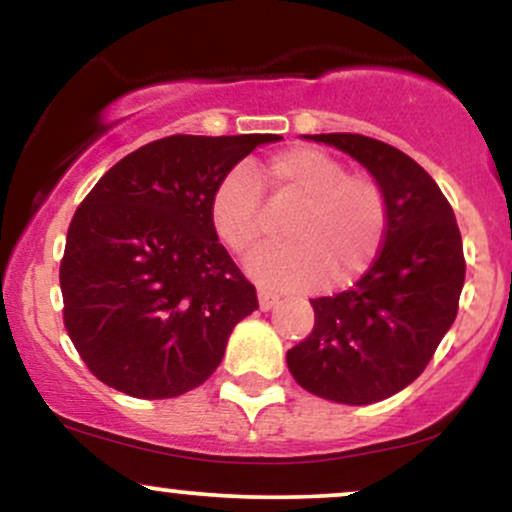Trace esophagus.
<instances>
[{
    "label": "esophagus",
    "instance_id": "34e87169",
    "mask_svg": "<svg viewBox=\"0 0 512 512\" xmlns=\"http://www.w3.org/2000/svg\"><path fill=\"white\" fill-rule=\"evenodd\" d=\"M275 304H278V294L258 290V306H261V311H270Z\"/></svg>",
    "mask_w": 512,
    "mask_h": 512
}]
</instances>
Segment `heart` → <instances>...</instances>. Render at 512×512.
<instances>
[{"label":"heart","mask_w":512,"mask_h":512,"mask_svg":"<svg viewBox=\"0 0 512 512\" xmlns=\"http://www.w3.org/2000/svg\"><path fill=\"white\" fill-rule=\"evenodd\" d=\"M275 201L294 203L287 244L258 251L246 270L258 285L278 292L345 287L369 270L381 251L388 203L381 184L347 167L326 150L299 146L282 150L263 165ZM210 222L232 254L246 256L263 237L261 186L237 167L210 198Z\"/></svg>","instance_id":"heart-1"}]
</instances>
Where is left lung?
I'll return each instance as SVG.
<instances>
[{"instance_id":"obj_1","label":"left lung","mask_w":512,"mask_h":512,"mask_svg":"<svg viewBox=\"0 0 512 512\" xmlns=\"http://www.w3.org/2000/svg\"><path fill=\"white\" fill-rule=\"evenodd\" d=\"M304 138L366 167L386 194L388 225L354 287L311 299L314 330L287 352V366L318 398L371 405L410 386L453 326L465 285L462 237L446 196L410 155L362 134Z\"/></svg>"}]
</instances>
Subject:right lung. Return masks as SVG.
I'll return each mask as SVG.
<instances>
[{
    "label": "right lung",
    "mask_w": 512,
    "mask_h": 512,
    "mask_svg": "<svg viewBox=\"0 0 512 512\" xmlns=\"http://www.w3.org/2000/svg\"><path fill=\"white\" fill-rule=\"evenodd\" d=\"M278 134L167 136L100 177L66 232L64 326L105 386L177 398L225 357L256 287L210 222V198L239 160Z\"/></svg>",
    "instance_id": "1"
}]
</instances>
